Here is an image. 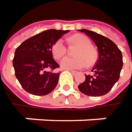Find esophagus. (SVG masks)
Instances as JSON below:
<instances>
[{"mask_svg":"<svg viewBox=\"0 0 132 132\" xmlns=\"http://www.w3.org/2000/svg\"><path fill=\"white\" fill-rule=\"evenodd\" d=\"M68 70H69V72H71V73H72V75H75V74H76V73L78 72L77 71H74V70H71V69H68Z\"/></svg>","mask_w":132,"mask_h":132,"instance_id":"34e87169","label":"esophagus"}]
</instances>
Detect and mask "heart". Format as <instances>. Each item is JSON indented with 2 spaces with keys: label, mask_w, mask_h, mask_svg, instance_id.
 <instances>
[{
  "label": "heart",
  "mask_w": 132,
  "mask_h": 132,
  "mask_svg": "<svg viewBox=\"0 0 132 132\" xmlns=\"http://www.w3.org/2000/svg\"><path fill=\"white\" fill-rule=\"evenodd\" d=\"M72 40L80 46L76 53L77 57L66 56L60 61V66L65 69H79L86 66V63L89 65L92 64L95 60L96 56L90 40L81 34L73 36ZM66 44L63 39H59L52 47V53L56 60L61 59L66 54Z\"/></svg>",
  "instance_id": "b5f03b06"
}]
</instances>
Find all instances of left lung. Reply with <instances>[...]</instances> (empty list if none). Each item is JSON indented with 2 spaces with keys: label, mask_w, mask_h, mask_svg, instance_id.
<instances>
[{
  "label": "left lung",
  "mask_w": 132,
  "mask_h": 132,
  "mask_svg": "<svg viewBox=\"0 0 132 132\" xmlns=\"http://www.w3.org/2000/svg\"><path fill=\"white\" fill-rule=\"evenodd\" d=\"M88 35L98 51V60L93 67L92 75H85V81L78 86L83 94L98 97L109 92L119 80L123 66L122 54L119 47L109 38L86 29L78 30Z\"/></svg>",
  "instance_id": "obj_1"
}]
</instances>
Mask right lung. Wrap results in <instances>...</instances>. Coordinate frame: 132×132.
<instances>
[{"label":"right lung","mask_w":132,"mask_h":132,"mask_svg":"<svg viewBox=\"0 0 132 132\" xmlns=\"http://www.w3.org/2000/svg\"><path fill=\"white\" fill-rule=\"evenodd\" d=\"M69 30H47L23 41L14 53L15 76L23 89L34 95H46L56 86L60 72L53 60V44Z\"/></svg>","instance_id":"1"}]
</instances>
